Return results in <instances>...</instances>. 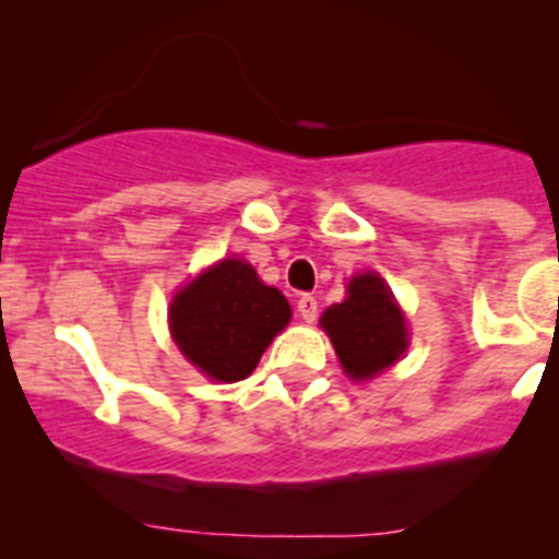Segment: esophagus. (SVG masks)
I'll return each instance as SVG.
<instances>
[{"mask_svg":"<svg viewBox=\"0 0 559 559\" xmlns=\"http://www.w3.org/2000/svg\"><path fill=\"white\" fill-rule=\"evenodd\" d=\"M297 310L305 323H312V320L318 318V299L312 297V294H301L297 301Z\"/></svg>","mask_w":559,"mask_h":559,"instance_id":"34e87169","label":"esophagus"}]
</instances>
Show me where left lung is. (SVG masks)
Here are the masks:
<instances>
[{
  "instance_id": "8db88e82",
  "label": "left lung",
  "mask_w": 559,
  "mask_h": 559,
  "mask_svg": "<svg viewBox=\"0 0 559 559\" xmlns=\"http://www.w3.org/2000/svg\"><path fill=\"white\" fill-rule=\"evenodd\" d=\"M344 373L368 381L407 349V323L394 294L378 273H360L346 284V299L320 316Z\"/></svg>"
}]
</instances>
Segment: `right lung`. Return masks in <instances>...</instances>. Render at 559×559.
<instances>
[{
	"mask_svg": "<svg viewBox=\"0 0 559 559\" xmlns=\"http://www.w3.org/2000/svg\"><path fill=\"white\" fill-rule=\"evenodd\" d=\"M173 342L213 381H241L292 320L278 288L265 286L249 262L228 258L199 273L170 301Z\"/></svg>",
	"mask_w": 559,
	"mask_h": 559,
	"instance_id": "1",
	"label": "right lung"
}]
</instances>
